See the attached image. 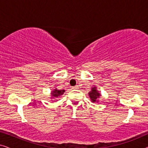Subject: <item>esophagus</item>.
I'll list each match as a JSON object with an SVG mask.
<instances>
[{
	"instance_id": "34e87169",
	"label": "esophagus",
	"mask_w": 148,
	"mask_h": 148,
	"mask_svg": "<svg viewBox=\"0 0 148 148\" xmlns=\"http://www.w3.org/2000/svg\"><path fill=\"white\" fill-rule=\"evenodd\" d=\"M73 89H77L78 88V86H75L73 87Z\"/></svg>"
}]
</instances>
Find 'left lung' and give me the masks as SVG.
Masks as SVG:
<instances>
[{"label": "left lung", "mask_w": 148, "mask_h": 148, "mask_svg": "<svg viewBox=\"0 0 148 148\" xmlns=\"http://www.w3.org/2000/svg\"><path fill=\"white\" fill-rule=\"evenodd\" d=\"M89 96L92 102H98V99L101 96V94L99 91L97 90V87L94 86L91 88V91L88 93Z\"/></svg>", "instance_id": "8db88e82"}]
</instances>
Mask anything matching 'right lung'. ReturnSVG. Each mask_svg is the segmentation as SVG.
Listing matches in <instances>:
<instances>
[{
    "label": "right lung",
    "instance_id": "add662e5",
    "mask_svg": "<svg viewBox=\"0 0 148 148\" xmlns=\"http://www.w3.org/2000/svg\"><path fill=\"white\" fill-rule=\"evenodd\" d=\"M65 90H58L57 88H54V90H52L51 93V98H58V97H60L62 94H64Z\"/></svg>",
    "mask_w": 148,
    "mask_h": 148
}]
</instances>
